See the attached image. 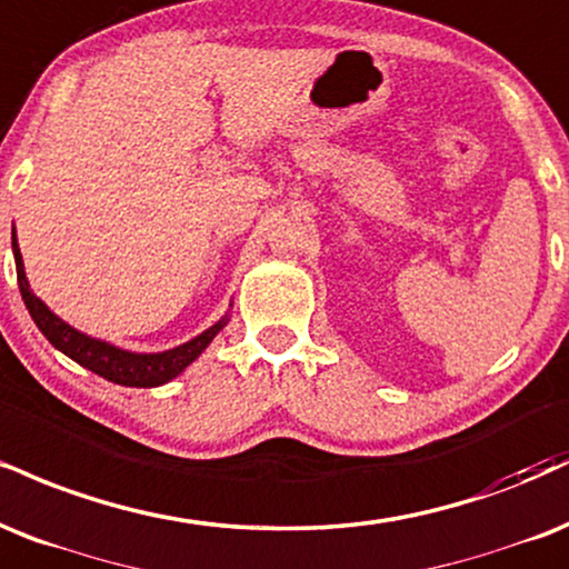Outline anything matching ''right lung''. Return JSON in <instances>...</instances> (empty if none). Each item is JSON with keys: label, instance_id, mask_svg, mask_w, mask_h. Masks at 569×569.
Here are the masks:
<instances>
[{"label": "right lung", "instance_id": "1", "mask_svg": "<svg viewBox=\"0 0 569 569\" xmlns=\"http://www.w3.org/2000/svg\"><path fill=\"white\" fill-rule=\"evenodd\" d=\"M12 254H16V270H18V286H20V297H23L26 307H29L33 323L39 326V331L50 339L52 347H58L60 352L68 355L71 360H77L79 366L89 368L92 373L102 376V379L113 381V385H124V387H159L167 385L169 379H174L177 373H182L184 368L193 362L198 355L209 347V341L222 331L224 318L214 323L201 337L184 341V345L174 347V350L167 352H156V355H137V352H127L119 350V347L108 345V341L92 339L87 333L77 331L58 315L50 312L42 299L33 297V291L29 289V280H26V270H23V257H20L18 249V238L12 232Z\"/></svg>", "mask_w": 569, "mask_h": 569}]
</instances>
